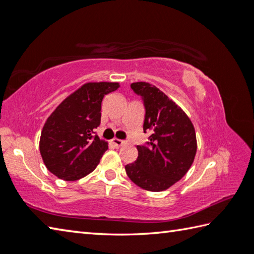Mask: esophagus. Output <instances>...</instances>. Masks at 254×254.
I'll list each match as a JSON object with an SVG mask.
<instances>
[{
  "label": "esophagus",
  "mask_w": 254,
  "mask_h": 254,
  "mask_svg": "<svg viewBox=\"0 0 254 254\" xmlns=\"http://www.w3.org/2000/svg\"><path fill=\"white\" fill-rule=\"evenodd\" d=\"M112 143H113V145H114L115 147H121V146H123V144H124V141L120 140V139H117V137H114V139L112 140Z\"/></svg>",
  "instance_id": "esophagus-1"
}]
</instances>
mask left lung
Instances as JSON below:
<instances>
[{
  "mask_svg": "<svg viewBox=\"0 0 254 254\" xmlns=\"http://www.w3.org/2000/svg\"><path fill=\"white\" fill-rule=\"evenodd\" d=\"M132 90L142 96L145 108L143 131H150L147 145H137L134 163L126 165L133 183L160 192L187 174L196 153L194 127L186 112L155 85L135 82Z\"/></svg>",
  "mask_w": 254,
  "mask_h": 254,
  "instance_id": "1",
  "label": "left lung"
}]
</instances>
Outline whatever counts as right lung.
<instances>
[{
	"mask_svg": "<svg viewBox=\"0 0 254 254\" xmlns=\"http://www.w3.org/2000/svg\"><path fill=\"white\" fill-rule=\"evenodd\" d=\"M118 82H89L60 103L45 121L40 153L45 167L64 181H76L98 167L108 142L93 135L101 123L105 94L118 90Z\"/></svg>",
	"mask_w": 254,
	"mask_h": 254,
	"instance_id": "obj_1",
	"label": "right lung"
}]
</instances>
